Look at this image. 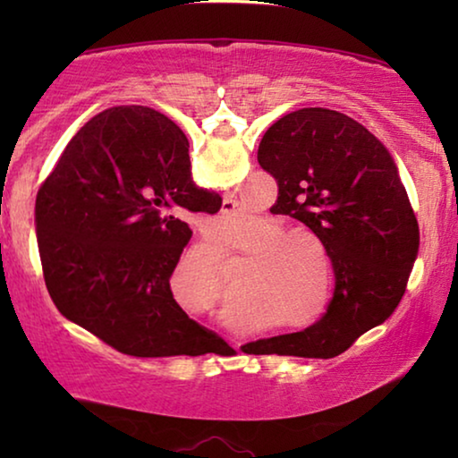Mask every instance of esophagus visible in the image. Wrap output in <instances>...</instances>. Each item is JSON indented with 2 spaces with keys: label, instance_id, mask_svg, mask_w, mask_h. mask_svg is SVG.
Masks as SVG:
<instances>
[{
  "label": "esophagus",
  "instance_id": "obj_1",
  "mask_svg": "<svg viewBox=\"0 0 458 458\" xmlns=\"http://www.w3.org/2000/svg\"><path fill=\"white\" fill-rule=\"evenodd\" d=\"M223 216H231L235 212V202L231 198H225V202H223Z\"/></svg>",
  "mask_w": 458,
  "mask_h": 458
}]
</instances>
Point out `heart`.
I'll list each match as a JSON object with an SVG mask.
<instances>
[{
    "instance_id": "heart-1",
    "label": "heart",
    "mask_w": 458,
    "mask_h": 458,
    "mask_svg": "<svg viewBox=\"0 0 458 458\" xmlns=\"http://www.w3.org/2000/svg\"><path fill=\"white\" fill-rule=\"evenodd\" d=\"M259 231L265 235H260L250 248V254L259 259L243 279L246 293L256 302L267 304L279 317L306 315L317 304L321 287L317 281L318 265L314 249L317 247L325 259V240L317 231L302 225L279 227L275 221H260ZM312 245L316 247L312 249ZM318 318L309 323L310 327Z\"/></svg>"
}]
</instances>
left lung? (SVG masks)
<instances>
[{
    "instance_id": "left-lung-1",
    "label": "left lung",
    "mask_w": 458,
    "mask_h": 458,
    "mask_svg": "<svg viewBox=\"0 0 458 458\" xmlns=\"http://www.w3.org/2000/svg\"><path fill=\"white\" fill-rule=\"evenodd\" d=\"M259 165L277 181V212L317 231L335 273L312 327L260 340V354L331 359L377 327L404 296L419 225L398 166L371 131L337 110L302 108L262 135Z\"/></svg>"
}]
</instances>
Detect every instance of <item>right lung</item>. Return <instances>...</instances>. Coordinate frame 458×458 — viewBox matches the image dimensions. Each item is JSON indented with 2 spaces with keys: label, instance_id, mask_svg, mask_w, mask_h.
<instances>
[{
  "label": "right lung",
  "instance_id": "right-lung-1",
  "mask_svg": "<svg viewBox=\"0 0 458 458\" xmlns=\"http://www.w3.org/2000/svg\"><path fill=\"white\" fill-rule=\"evenodd\" d=\"M218 208L221 198L193 183L190 141L171 118L148 106L99 112L37 193L55 309L123 354H202L208 334L174 302L171 275L191 240L185 212Z\"/></svg>",
  "mask_w": 458,
  "mask_h": 458
}]
</instances>
